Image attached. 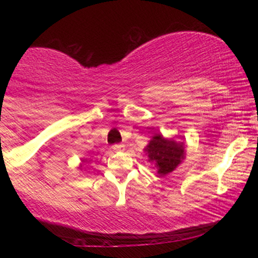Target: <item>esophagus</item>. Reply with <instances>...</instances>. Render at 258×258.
I'll list each match as a JSON object with an SVG mask.
<instances>
[{
    "instance_id": "34e87169",
    "label": "esophagus",
    "mask_w": 258,
    "mask_h": 258,
    "mask_svg": "<svg viewBox=\"0 0 258 258\" xmlns=\"http://www.w3.org/2000/svg\"><path fill=\"white\" fill-rule=\"evenodd\" d=\"M112 150L113 151H123L124 145L123 144H114V145H112Z\"/></svg>"
}]
</instances>
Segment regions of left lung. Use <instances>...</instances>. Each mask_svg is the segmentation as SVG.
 I'll use <instances>...</instances> for the list:
<instances>
[{
  "instance_id": "1",
  "label": "left lung",
  "mask_w": 258,
  "mask_h": 258,
  "mask_svg": "<svg viewBox=\"0 0 258 258\" xmlns=\"http://www.w3.org/2000/svg\"><path fill=\"white\" fill-rule=\"evenodd\" d=\"M146 151L151 162H155V167H157V172L161 176L172 172L178 163H181L184 155L183 146L163 139L162 135L153 136L146 147Z\"/></svg>"
}]
</instances>
